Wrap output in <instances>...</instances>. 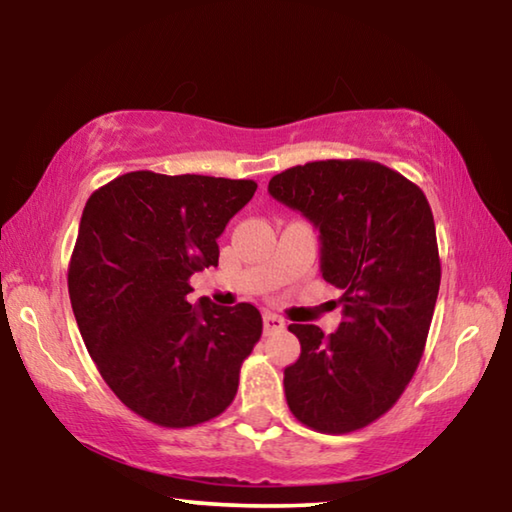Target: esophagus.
<instances>
[{"label":"esophagus","instance_id":"34e87169","mask_svg":"<svg viewBox=\"0 0 512 512\" xmlns=\"http://www.w3.org/2000/svg\"><path fill=\"white\" fill-rule=\"evenodd\" d=\"M280 329H284V320L280 316L271 314V311H266V314H264V334L280 332Z\"/></svg>","mask_w":512,"mask_h":512}]
</instances>
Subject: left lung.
I'll return each instance as SVG.
<instances>
[{"mask_svg":"<svg viewBox=\"0 0 512 512\" xmlns=\"http://www.w3.org/2000/svg\"><path fill=\"white\" fill-rule=\"evenodd\" d=\"M268 194L318 230L320 273L343 291V320L325 336L289 325L300 359L284 368L296 418L350 433L381 418L418 370L440 289L427 196L370 160H320L277 173Z\"/></svg>","mask_w":512,"mask_h":512,"instance_id":"1","label":"left lung"}]
</instances>
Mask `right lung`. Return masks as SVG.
<instances>
[{
  "instance_id": "add662e5",
  "label": "right lung",
  "mask_w": 512,
  "mask_h": 512,
  "mask_svg": "<svg viewBox=\"0 0 512 512\" xmlns=\"http://www.w3.org/2000/svg\"><path fill=\"white\" fill-rule=\"evenodd\" d=\"M257 183L124 173L85 203L69 300L101 377L128 409L169 429L216 418L262 336L257 307L189 305V277L219 264L225 225Z\"/></svg>"
}]
</instances>
